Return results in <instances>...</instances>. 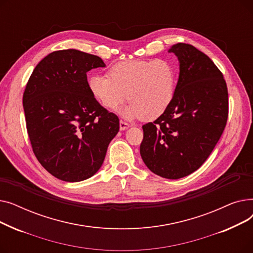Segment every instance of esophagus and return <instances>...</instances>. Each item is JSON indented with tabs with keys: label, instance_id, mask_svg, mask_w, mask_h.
<instances>
[{
	"label": "esophagus",
	"instance_id": "obj_1",
	"mask_svg": "<svg viewBox=\"0 0 253 253\" xmlns=\"http://www.w3.org/2000/svg\"><path fill=\"white\" fill-rule=\"evenodd\" d=\"M129 127H130V124H129V123L123 121V120H121V121H120V130H126V129H128Z\"/></svg>",
	"mask_w": 253,
	"mask_h": 253
}]
</instances>
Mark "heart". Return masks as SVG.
Wrapping results in <instances>:
<instances>
[{"label": "heart", "instance_id": "1", "mask_svg": "<svg viewBox=\"0 0 253 253\" xmlns=\"http://www.w3.org/2000/svg\"><path fill=\"white\" fill-rule=\"evenodd\" d=\"M108 76H91L89 91L109 110L131 100L122 111L127 118L153 121L165 113L175 94L177 71L168 59L120 61L111 66Z\"/></svg>", "mask_w": 253, "mask_h": 253}]
</instances>
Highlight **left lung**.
<instances>
[{"label":"left lung","instance_id":"obj_1","mask_svg":"<svg viewBox=\"0 0 253 253\" xmlns=\"http://www.w3.org/2000/svg\"><path fill=\"white\" fill-rule=\"evenodd\" d=\"M175 94L165 113L142 126L140 156L155 174L178 179L201 167L227 124L229 95L221 72L206 54L178 43Z\"/></svg>","mask_w":253,"mask_h":253}]
</instances>
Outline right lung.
I'll list each match as a JSON object with an SVG mask.
<instances>
[{
	"mask_svg": "<svg viewBox=\"0 0 253 253\" xmlns=\"http://www.w3.org/2000/svg\"><path fill=\"white\" fill-rule=\"evenodd\" d=\"M102 59L76 49L54 51L35 68L23 93L26 130L38 161L56 178L77 182L101 167L119 118L88 88Z\"/></svg>",
	"mask_w": 253,
	"mask_h": 253,
	"instance_id": "obj_1",
	"label": "right lung"
}]
</instances>
